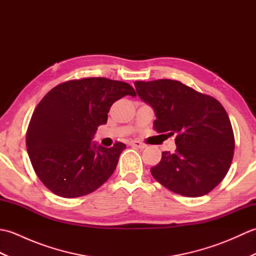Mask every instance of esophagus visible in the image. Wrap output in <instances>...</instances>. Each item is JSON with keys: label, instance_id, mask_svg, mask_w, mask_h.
<instances>
[{"label": "esophagus", "instance_id": "1", "mask_svg": "<svg viewBox=\"0 0 256 256\" xmlns=\"http://www.w3.org/2000/svg\"><path fill=\"white\" fill-rule=\"evenodd\" d=\"M130 145L133 146V148H140V150H143V148H146V144L140 143V142H138V140H133V142H131V144H130Z\"/></svg>", "mask_w": 256, "mask_h": 256}]
</instances>
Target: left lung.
I'll use <instances>...</instances> for the list:
<instances>
[{
	"instance_id": "8db88e82",
	"label": "left lung",
	"mask_w": 256,
	"mask_h": 256,
	"mask_svg": "<svg viewBox=\"0 0 256 256\" xmlns=\"http://www.w3.org/2000/svg\"><path fill=\"white\" fill-rule=\"evenodd\" d=\"M135 88L154 108L155 131L176 135L175 153L162 152L152 175L184 197L210 192L224 180L234 154V134L224 108L178 80L135 81Z\"/></svg>"
}]
</instances>
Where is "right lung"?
Here are the masks:
<instances>
[{
	"label": "right lung",
	"mask_w": 256,
	"mask_h": 256,
	"mask_svg": "<svg viewBox=\"0 0 256 256\" xmlns=\"http://www.w3.org/2000/svg\"><path fill=\"white\" fill-rule=\"evenodd\" d=\"M136 96L132 86L103 77L69 80L56 86L35 108L26 132L32 166L45 187L64 198L94 192L116 170L126 148L92 145L91 140L116 100Z\"/></svg>",
	"instance_id": "right-lung-1"
}]
</instances>
